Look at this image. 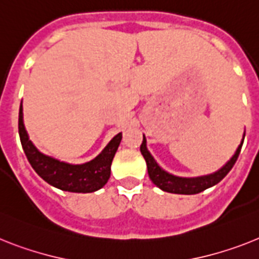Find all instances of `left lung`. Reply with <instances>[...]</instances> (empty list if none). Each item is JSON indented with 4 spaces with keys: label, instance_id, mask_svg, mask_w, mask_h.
Segmentation results:
<instances>
[{
    "label": "left lung",
    "instance_id": "8db88e82",
    "mask_svg": "<svg viewBox=\"0 0 259 259\" xmlns=\"http://www.w3.org/2000/svg\"><path fill=\"white\" fill-rule=\"evenodd\" d=\"M245 137V134H244ZM244 140L241 141V145L237 147L234 155L228 160L225 166H223L219 171L210 174V175H205V177H197V178H180L171 175V174L166 172V171L160 168L159 164L154 160L151 154L149 153V150L146 147V138L143 136L142 145H141V153H142L143 158L146 160L147 164V172L154 184L156 187H159L162 191L171 193H180V195H195V193L203 192L204 190H207L209 187L214 186L219 182L227 177V174L232 170V167L234 166L237 158L240 155L241 147H242Z\"/></svg>",
    "mask_w": 259,
    "mask_h": 259
}]
</instances>
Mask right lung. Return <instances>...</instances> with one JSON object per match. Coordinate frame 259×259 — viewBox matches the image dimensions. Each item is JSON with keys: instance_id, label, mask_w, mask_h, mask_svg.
I'll list each match as a JSON object with an SVG mask.
<instances>
[{"instance_id": "obj_1", "label": "right lung", "mask_w": 259, "mask_h": 259, "mask_svg": "<svg viewBox=\"0 0 259 259\" xmlns=\"http://www.w3.org/2000/svg\"><path fill=\"white\" fill-rule=\"evenodd\" d=\"M18 130L23 151L35 172L49 184L68 192L87 193L103 188L110 178L112 160L122 140V133H118L93 160L69 164L45 155L32 145L23 125L22 104L19 108Z\"/></svg>"}]
</instances>
